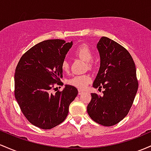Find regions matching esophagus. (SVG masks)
<instances>
[{
  "label": "esophagus",
  "mask_w": 151,
  "mask_h": 151,
  "mask_svg": "<svg viewBox=\"0 0 151 151\" xmlns=\"http://www.w3.org/2000/svg\"><path fill=\"white\" fill-rule=\"evenodd\" d=\"M83 91L82 90L78 89V95H81V94L83 93Z\"/></svg>",
  "instance_id": "1"
}]
</instances>
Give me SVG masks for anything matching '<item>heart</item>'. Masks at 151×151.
Masks as SVG:
<instances>
[{"label": "heart", "mask_w": 151, "mask_h": 151, "mask_svg": "<svg viewBox=\"0 0 151 151\" xmlns=\"http://www.w3.org/2000/svg\"><path fill=\"white\" fill-rule=\"evenodd\" d=\"M74 53L77 56H78L81 59L84 61L88 62V65L89 68L93 66V63L91 62V60L93 57L92 50L86 44H82L79 45L74 50ZM61 68L63 71H68L69 69V63L66 60H63L61 63ZM91 77L88 74H84V75H78L74 76L68 80V83L71 86H75L80 89H84L88 83L91 82Z\"/></svg>", "instance_id": "obj_1"}]
</instances>
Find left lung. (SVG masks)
<instances>
[{"label": "left lung", "instance_id": "8db88e82", "mask_svg": "<svg viewBox=\"0 0 151 151\" xmlns=\"http://www.w3.org/2000/svg\"><path fill=\"white\" fill-rule=\"evenodd\" d=\"M101 65L93 87L104 88L102 96L91 93L87 111L91 119L112 126L127 116L138 88L136 69L129 52L114 40L102 37L97 44Z\"/></svg>", "mask_w": 151, "mask_h": 151}]
</instances>
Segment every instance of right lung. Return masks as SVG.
Masks as SVG:
<instances>
[{
	"mask_svg": "<svg viewBox=\"0 0 151 151\" xmlns=\"http://www.w3.org/2000/svg\"><path fill=\"white\" fill-rule=\"evenodd\" d=\"M72 45L60 39L44 40L23 54L17 65L15 97L25 118L38 128L51 129L63 122L78 93L70 85L50 91L63 77L61 63Z\"/></svg>",
	"mask_w": 151,
	"mask_h": 151,
	"instance_id": "add662e5",
	"label": "right lung"
}]
</instances>
